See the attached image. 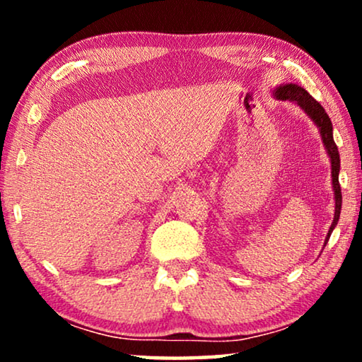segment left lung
I'll return each mask as SVG.
<instances>
[{
	"label": "left lung",
	"instance_id": "1",
	"mask_svg": "<svg viewBox=\"0 0 362 362\" xmlns=\"http://www.w3.org/2000/svg\"><path fill=\"white\" fill-rule=\"evenodd\" d=\"M274 93L276 98L295 102V103H298L301 108H303L306 115H308L311 120L315 122V125L318 127L321 140H323V145L326 148V151H328V156L331 161V180H333V191H334V219L328 230V235H326V240H325V245H326L329 240L331 232H333V229L339 221L341 202H343V196H341V186H339V166H341L339 163H341V160H339L338 146H336V143L333 140V125H331V120H329L328 113L325 112V108L321 107L320 103L316 102L303 87L296 86V83H285V86L276 87Z\"/></svg>",
	"mask_w": 362,
	"mask_h": 362
}]
</instances>
